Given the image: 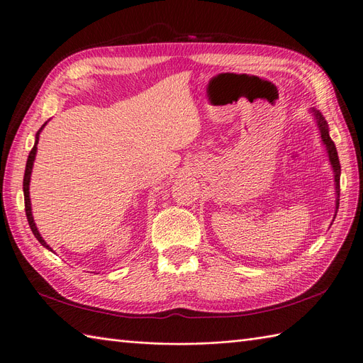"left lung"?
<instances>
[{
  "mask_svg": "<svg viewBox=\"0 0 363 363\" xmlns=\"http://www.w3.org/2000/svg\"><path fill=\"white\" fill-rule=\"evenodd\" d=\"M316 115V119H318V125H320V130H321V138H323V142L327 147V152H328V159H330L332 162V167H333V171H335V182H336V194L339 196V192H340V186H339V175H340V163H339V157H337V151H336V147H335V142L332 140L330 135H328V128H327V124L323 118V115L320 112H315ZM337 207H339V201H336V212H337Z\"/></svg>",
  "mask_w": 363,
  "mask_h": 363,
  "instance_id": "1",
  "label": "left lung"
}]
</instances>
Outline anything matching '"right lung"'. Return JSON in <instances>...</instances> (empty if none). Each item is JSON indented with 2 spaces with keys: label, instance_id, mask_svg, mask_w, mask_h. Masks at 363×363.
<instances>
[{
  "label": "right lung",
  "instance_id": "add662e5",
  "mask_svg": "<svg viewBox=\"0 0 363 363\" xmlns=\"http://www.w3.org/2000/svg\"><path fill=\"white\" fill-rule=\"evenodd\" d=\"M43 127V125H42ZM42 130V128H40ZM39 130V131H40ZM39 131H38V135H39ZM38 138H36V142H35V147L31 148V151H30V155H28V159H27V164H26V174H24V182H23V186H24V201H26V215H27V219H28V225H30V228H31V232H33V235L36 236V239L39 240V242L45 247V248H48V250H51L50 248V245L45 242V240L42 239V236L39 235V232H38V228H36V224H35V221H33V215H31V204H30V192H28V184H30V175H31V168H33V162H35V156H36V150H38Z\"/></svg>",
  "mask_w": 363,
  "mask_h": 363
}]
</instances>
